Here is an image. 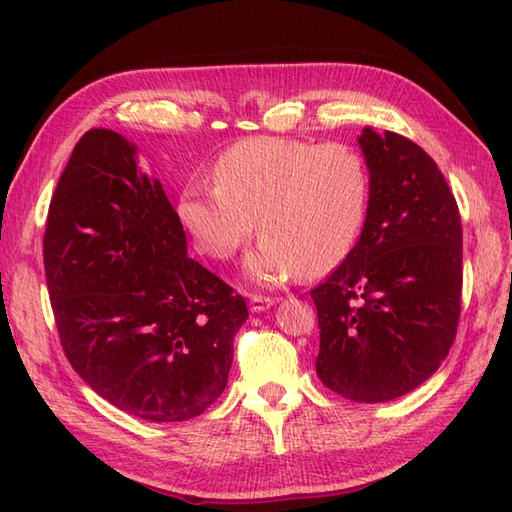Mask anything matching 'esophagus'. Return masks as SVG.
Returning a JSON list of instances; mask_svg holds the SVG:
<instances>
[{"instance_id": "1", "label": "esophagus", "mask_w": 512, "mask_h": 512, "mask_svg": "<svg viewBox=\"0 0 512 512\" xmlns=\"http://www.w3.org/2000/svg\"><path fill=\"white\" fill-rule=\"evenodd\" d=\"M270 306H275L273 297H262V295H250V312H264Z\"/></svg>"}]
</instances>
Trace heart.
Segmentation results:
<instances>
[{
	"label": "heart",
	"instance_id": "1",
	"mask_svg": "<svg viewBox=\"0 0 512 512\" xmlns=\"http://www.w3.org/2000/svg\"><path fill=\"white\" fill-rule=\"evenodd\" d=\"M215 187L189 184L178 217L204 255L228 259L250 235L264 239L246 259L248 277L275 286L312 277L350 253L367 206V167L345 143L312 145L250 138L228 147L213 167Z\"/></svg>",
	"mask_w": 512,
	"mask_h": 512
}]
</instances>
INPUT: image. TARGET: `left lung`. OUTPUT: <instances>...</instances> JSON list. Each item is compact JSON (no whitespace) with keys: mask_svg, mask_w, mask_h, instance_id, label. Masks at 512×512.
<instances>
[{"mask_svg":"<svg viewBox=\"0 0 512 512\" xmlns=\"http://www.w3.org/2000/svg\"><path fill=\"white\" fill-rule=\"evenodd\" d=\"M363 233L310 292L321 341L317 374L354 402L422 385L447 358L462 310V222L433 158L413 140L365 127Z\"/></svg>","mask_w":512,"mask_h":512,"instance_id":"1","label":"left lung"}]
</instances>
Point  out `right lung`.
<instances>
[{
    "instance_id": "obj_1",
    "label": "right lung",
    "mask_w": 512,
    "mask_h": 512,
    "mask_svg": "<svg viewBox=\"0 0 512 512\" xmlns=\"http://www.w3.org/2000/svg\"><path fill=\"white\" fill-rule=\"evenodd\" d=\"M43 266L63 352L101 398L151 422L195 418L220 398L246 301L187 255L160 180L112 129L76 143Z\"/></svg>"
}]
</instances>
